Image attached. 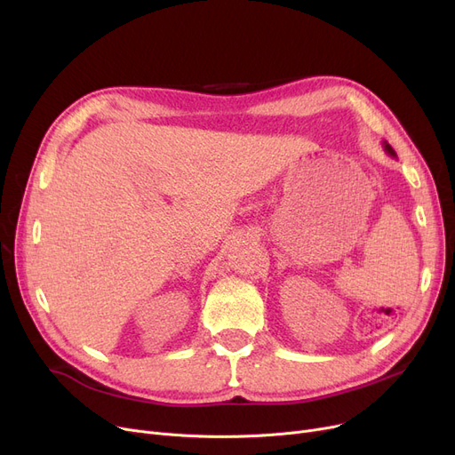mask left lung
<instances>
[{
	"label": "left lung",
	"instance_id": "left-lung-1",
	"mask_svg": "<svg viewBox=\"0 0 455 455\" xmlns=\"http://www.w3.org/2000/svg\"><path fill=\"white\" fill-rule=\"evenodd\" d=\"M383 148H385V152L388 154V156H392V157H396V152H394V148L387 143V141H383Z\"/></svg>",
	"mask_w": 455,
	"mask_h": 455
}]
</instances>
